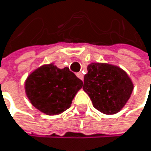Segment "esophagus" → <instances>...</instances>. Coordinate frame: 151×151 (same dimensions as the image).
<instances>
[{
	"label": "esophagus",
	"instance_id": "34e87169",
	"mask_svg": "<svg viewBox=\"0 0 151 151\" xmlns=\"http://www.w3.org/2000/svg\"><path fill=\"white\" fill-rule=\"evenodd\" d=\"M77 77H78L79 79H81V81H83V74H82L81 72H78V73H77Z\"/></svg>",
	"mask_w": 151,
	"mask_h": 151
}]
</instances>
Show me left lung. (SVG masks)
I'll return each instance as SVG.
<instances>
[{
  "label": "left lung",
  "instance_id": "8db88e82",
  "mask_svg": "<svg viewBox=\"0 0 151 151\" xmlns=\"http://www.w3.org/2000/svg\"><path fill=\"white\" fill-rule=\"evenodd\" d=\"M83 90L93 107L105 114L119 112L133 91V83L126 71L116 66L92 63L87 68Z\"/></svg>",
  "mask_w": 151,
  "mask_h": 151
}]
</instances>
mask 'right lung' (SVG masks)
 Here are the masks:
<instances>
[{"mask_svg": "<svg viewBox=\"0 0 151 151\" xmlns=\"http://www.w3.org/2000/svg\"><path fill=\"white\" fill-rule=\"evenodd\" d=\"M83 82L69 68L44 65L33 71L25 81V93L31 104L46 114H58L71 104Z\"/></svg>", "mask_w": 151, "mask_h": 151, "instance_id": "right-lung-1", "label": "right lung"}]
</instances>
